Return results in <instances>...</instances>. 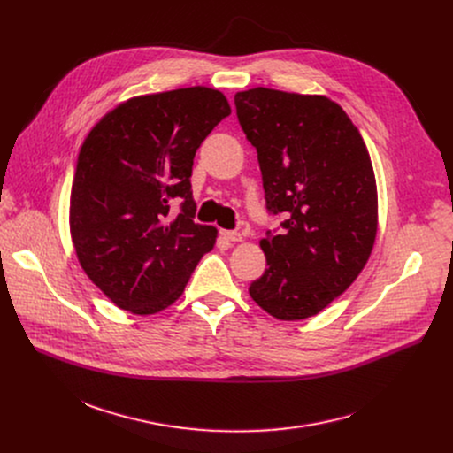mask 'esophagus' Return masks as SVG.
I'll return each mask as SVG.
<instances>
[{"label":"esophagus","mask_w":453,"mask_h":453,"mask_svg":"<svg viewBox=\"0 0 453 453\" xmlns=\"http://www.w3.org/2000/svg\"><path fill=\"white\" fill-rule=\"evenodd\" d=\"M220 236H222L224 240H227V242H240V240H242V233H238V231H227V229H222V231H220Z\"/></svg>","instance_id":"obj_1"}]
</instances>
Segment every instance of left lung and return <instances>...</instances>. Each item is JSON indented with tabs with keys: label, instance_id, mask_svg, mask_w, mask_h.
<instances>
[{
	"label": "left lung",
	"instance_id": "1",
	"mask_svg": "<svg viewBox=\"0 0 453 453\" xmlns=\"http://www.w3.org/2000/svg\"><path fill=\"white\" fill-rule=\"evenodd\" d=\"M256 149L271 215L281 233L260 242L267 269L249 294L267 313L299 320L319 313L360 274L376 238V180L367 147L326 96L254 88L234 95Z\"/></svg>",
	"mask_w": 453,
	"mask_h": 453
}]
</instances>
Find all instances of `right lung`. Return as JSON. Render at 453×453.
<instances>
[{
    "label": "right lung",
    "instance_id": "obj_1",
    "mask_svg": "<svg viewBox=\"0 0 453 453\" xmlns=\"http://www.w3.org/2000/svg\"><path fill=\"white\" fill-rule=\"evenodd\" d=\"M231 114L226 96L186 88L127 100L88 134L70 229L89 280L119 308L149 315L180 297L217 229L196 220L197 149Z\"/></svg>",
    "mask_w": 453,
    "mask_h": 453
}]
</instances>
